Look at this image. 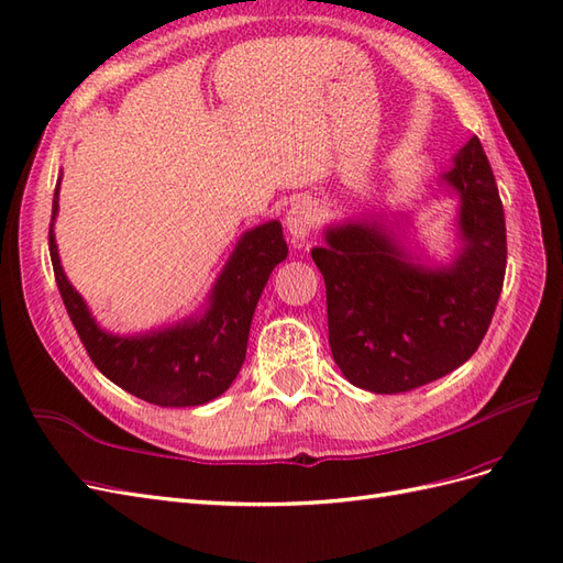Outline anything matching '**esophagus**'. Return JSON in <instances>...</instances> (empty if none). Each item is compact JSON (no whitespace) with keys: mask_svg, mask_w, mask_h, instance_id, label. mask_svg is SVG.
<instances>
[{"mask_svg":"<svg viewBox=\"0 0 563 563\" xmlns=\"http://www.w3.org/2000/svg\"><path fill=\"white\" fill-rule=\"evenodd\" d=\"M314 220H317V209L312 201H296L291 209H288L286 213V232L288 236H291L294 246H302L305 242H308V236L314 228Z\"/></svg>","mask_w":563,"mask_h":563,"instance_id":"esophagus-1","label":"esophagus"}]
</instances>
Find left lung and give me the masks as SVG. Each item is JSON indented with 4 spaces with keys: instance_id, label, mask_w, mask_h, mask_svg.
<instances>
[{
    "instance_id": "left-lung-1",
    "label": "left lung",
    "mask_w": 563,
    "mask_h": 563,
    "mask_svg": "<svg viewBox=\"0 0 563 563\" xmlns=\"http://www.w3.org/2000/svg\"><path fill=\"white\" fill-rule=\"evenodd\" d=\"M439 185L457 195L449 265H424L406 246L404 225L385 216L333 223L323 230L327 244L312 249L327 284L333 360L352 385L376 395L416 389L463 366L503 291L505 213L476 135Z\"/></svg>"
}]
</instances>
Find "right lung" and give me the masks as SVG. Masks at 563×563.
<instances>
[{
  "instance_id": "add662e5",
  "label": "right lung",
  "mask_w": 563,
  "mask_h": 563,
  "mask_svg": "<svg viewBox=\"0 0 563 563\" xmlns=\"http://www.w3.org/2000/svg\"><path fill=\"white\" fill-rule=\"evenodd\" d=\"M60 178L51 209L48 251L65 310L91 362L108 380L155 406H199L232 385L246 360L249 331L263 288L288 246L279 220L246 230L209 291L203 310L145 333H112L93 319L87 300L65 277L58 244Z\"/></svg>"
}]
</instances>
